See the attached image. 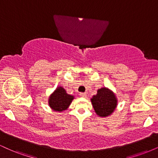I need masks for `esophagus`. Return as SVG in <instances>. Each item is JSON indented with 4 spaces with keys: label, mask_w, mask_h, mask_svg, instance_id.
<instances>
[{
    "label": "esophagus",
    "mask_w": 158,
    "mask_h": 158,
    "mask_svg": "<svg viewBox=\"0 0 158 158\" xmlns=\"http://www.w3.org/2000/svg\"><path fill=\"white\" fill-rule=\"evenodd\" d=\"M79 96H80L81 97L85 98V97H87V94L86 93H80V94H79Z\"/></svg>",
    "instance_id": "esophagus-1"
}]
</instances>
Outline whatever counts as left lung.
<instances>
[{
    "mask_svg": "<svg viewBox=\"0 0 158 158\" xmlns=\"http://www.w3.org/2000/svg\"><path fill=\"white\" fill-rule=\"evenodd\" d=\"M90 101L96 114L101 117L111 115L117 106L116 95L111 90L106 87L98 90L97 94L93 96Z\"/></svg>",
    "mask_w": 158,
    "mask_h": 158,
    "instance_id": "obj_1",
    "label": "left lung"
}]
</instances>
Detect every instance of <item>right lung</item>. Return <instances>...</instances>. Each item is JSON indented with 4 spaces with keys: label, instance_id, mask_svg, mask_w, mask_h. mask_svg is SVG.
<instances>
[{
    "label": "right lung",
    "instance_id": "right-lung-1",
    "mask_svg": "<svg viewBox=\"0 0 158 158\" xmlns=\"http://www.w3.org/2000/svg\"><path fill=\"white\" fill-rule=\"evenodd\" d=\"M73 99L74 96L68 94L63 87L59 86L49 97L48 104L52 110L61 112L68 109Z\"/></svg>",
    "mask_w": 158,
    "mask_h": 158
}]
</instances>
